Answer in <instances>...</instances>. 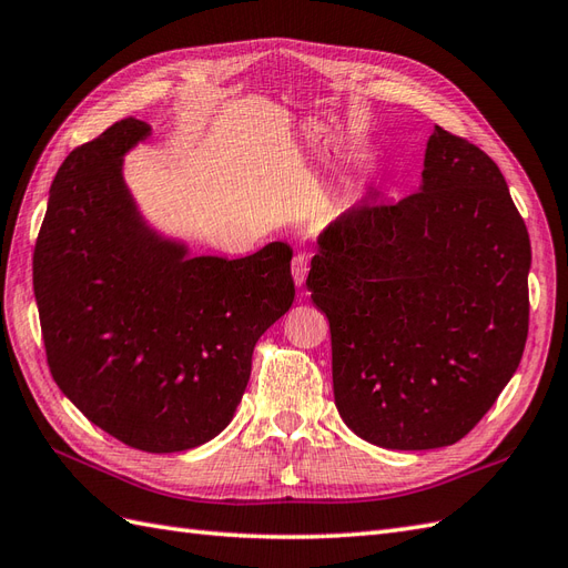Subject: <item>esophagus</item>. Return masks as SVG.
<instances>
[{
    "label": "esophagus",
    "instance_id": "1",
    "mask_svg": "<svg viewBox=\"0 0 568 568\" xmlns=\"http://www.w3.org/2000/svg\"><path fill=\"white\" fill-rule=\"evenodd\" d=\"M307 273H310V254L300 252L293 258V278H295L297 287H302L304 281H307Z\"/></svg>",
    "mask_w": 568,
    "mask_h": 568
}]
</instances>
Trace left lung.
Wrapping results in <instances>:
<instances>
[{"label":"left lung","mask_w":568,"mask_h":568,"mask_svg":"<svg viewBox=\"0 0 568 568\" xmlns=\"http://www.w3.org/2000/svg\"><path fill=\"white\" fill-rule=\"evenodd\" d=\"M528 271V227L501 170L434 126L417 192L398 203L367 194L312 258L345 425L382 448L460 442L518 369Z\"/></svg>","instance_id":"left-lung-1"}]
</instances>
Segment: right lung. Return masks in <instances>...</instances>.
Returning a JSON list of instances; mask_svg holds the SVG:
<instances>
[{"instance_id": "1", "label": "right lung", "mask_w": 568, "mask_h": 568, "mask_svg": "<svg viewBox=\"0 0 568 568\" xmlns=\"http://www.w3.org/2000/svg\"><path fill=\"white\" fill-rule=\"evenodd\" d=\"M151 134L126 118L57 170L33 252L52 379L122 444L174 454L235 415L266 328L293 307V250L189 256L145 225L122 158Z\"/></svg>"}]
</instances>
